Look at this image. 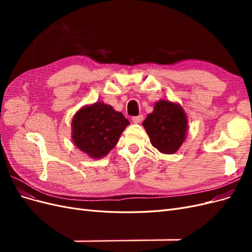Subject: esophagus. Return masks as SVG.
I'll return each instance as SVG.
<instances>
[{"mask_svg":"<svg viewBox=\"0 0 252 252\" xmlns=\"http://www.w3.org/2000/svg\"><path fill=\"white\" fill-rule=\"evenodd\" d=\"M143 116H142V114H140V116H138V117H132V122H133V123L134 124H139V123H141V122L143 121Z\"/></svg>","mask_w":252,"mask_h":252,"instance_id":"1","label":"esophagus"}]
</instances>
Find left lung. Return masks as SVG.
<instances>
[{"mask_svg": "<svg viewBox=\"0 0 252 252\" xmlns=\"http://www.w3.org/2000/svg\"><path fill=\"white\" fill-rule=\"evenodd\" d=\"M152 146L165 155L175 154L185 142L188 120L179 103L159 100L142 123Z\"/></svg>", "mask_w": 252, "mask_h": 252, "instance_id": "left-lung-1", "label": "left lung"}]
</instances>
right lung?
Wrapping results in <instances>:
<instances>
[{
	"mask_svg": "<svg viewBox=\"0 0 252 252\" xmlns=\"http://www.w3.org/2000/svg\"><path fill=\"white\" fill-rule=\"evenodd\" d=\"M130 124L123 113L104 102L83 106L71 121L73 144L91 158H102L116 146L122 132Z\"/></svg>",
	"mask_w": 252,
	"mask_h": 252,
	"instance_id": "1",
	"label": "right lung"
}]
</instances>
